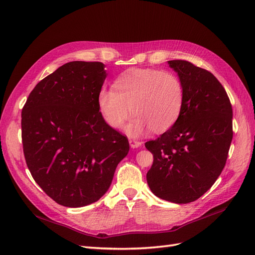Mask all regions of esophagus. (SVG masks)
<instances>
[{
    "label": "esophagus",
    "mask_w": 255,
    "mask_h": 255,
    "mask_svg": "<svg viewBox=\"0 0 255 255\" xmlns=\"http://www.w3.org/2000/svg\"><path fill=\"white\" fill-rule=\"evenodd\" d=\"M128 142H129V145H130V148H132V149L139 148V146L141 145V142L136 140V139H128Z\"/></svg>",
    "instance_id": "34e87169"
}]
</instances>
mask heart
I'll return each mask as SVG.
<instances>
[{
    "mask_svg": "<svg viewBox=\"0 0 255 255\" xmlns=\"http://www.w3.org/2000/svg\"><path fill=\"white\" fill-rule=\"evenodd\" d=\"M184 98V85L174 73L134 68L115 80L113 90H100L97 105L112 128H120L130 110L134 117L126 127V133L140 137L150 129L164 133L170 128L180 117Z\"/></svg>",
    "mask_w": 255,
    "mask_h": 255,
    "instance_id": "b5f03b06",
    "label": "heart"
}]
</instances>
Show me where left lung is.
<instances>
[{"instance_id":"left-lung-1","label":"left lung","mask_w":255,"mask_h":255,"mask_svg":"<svg viewBox=\"0 0 255 255\" xmlns=\"http://www.w3.org/2000/svg\"><path fill=\"white\" fill-rule=\"evenodd\" d=\"M185 90L179 119L157 139L144 143L153 154L146 173L156 197L177 204L196 201L225 168L233 138V111L220 82L186 60H169Z\"/></svg>"}]
</instances>
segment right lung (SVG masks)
Listing matches in <instances>:
<instances>
[{
    "instance_id": "add662e5",
    "label": "right lung",
    "mask_w": 255,
    "mask_h": 255,
    "mask_svg": "<svg viewBox=\"0 0 255 255\" xmlns=\"http://www.w3.org/2000/svg\"><path fill=\"white\" fill-rule=\"evenodd\" d=\"M99 61H70L38 83L22 110L23 152L35 182L56 203L82 207L109 190L129 150L104 122L97 96L107 73Z\"/></svg>"
}]
</instances>
